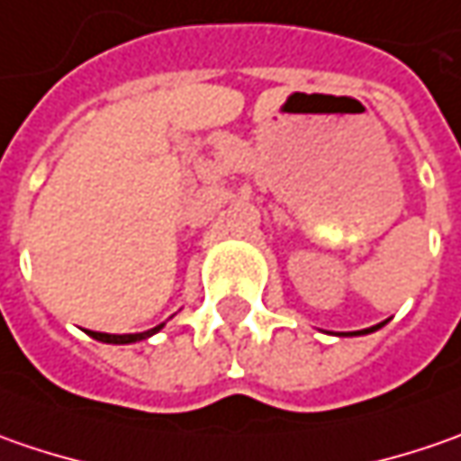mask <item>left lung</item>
I'll list each match as a JSON object with an SVG mask.
<instances>
[{
    "label": "left lung",
    "mask_w": 461,
    "mask_h": 461,
    "mask_svg": "<svg viewBox=\"0 0 461 461\" xmlns=\"http://www.w3.org/2000/svg\"><path fill=\"white\" fill-rule=\"evenodd\" d=\"M387 323V321H384ZM384 323H377V326H372V328H364V330H354V333H344V336H364V333H375V330H380Z\"/></svg>",
    "instance_id": "1"
}]
</instances>
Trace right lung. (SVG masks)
<instances>
[{"label": "right lung", "mask_w": 461, "mask_h": 461, "mask_svg": "<svg viewBox=\"0 0 461 461\" xmlns=\"http://www.w3.org/2000/svg\"><path fill=\"white\" fill-rule=\"evenodd\" d=\"M167 326V323H158L151 330H143V333H97V330H89V336L92 339H97L102 344H135V341H146V339H151L153 333H158L161 328Z\"/></svg>", "instance_id": "add662e5"}]
</instances>
